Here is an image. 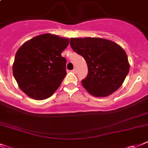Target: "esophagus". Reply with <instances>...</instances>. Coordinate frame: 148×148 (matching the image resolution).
<instances>
[{
    "mask_svg": "<svg viewBox=\"0 0 148 148\" xmlns=\"http://www.w3.org/2000/svg\"><path fill=\"white\" fill-rule=\"evenodd\" d=\"M72 71H73V72H74V73H76V72H77V69H76V68H74V69H73Z\"/></svg>",
    "mask_w": 148,
    "mask_h": 148,
    "instance_id": "34e87169",
    "label": "esophagus"
}]
</instances>
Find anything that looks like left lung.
Instances as JSON below:
<instances>
[{"label":"left lung","mask_w":148,"mask_h":148,"mask_svg":"<svg viewBox=\"0 0 148 148\" xmlns=\"http://www.w3.org/2000/svg\"><path fill=\"white\" fill-rule=\"evenodd\" d=\"M70 45L85 59L88 74L83 87L96 97L110 95L121 86L130 65L124 49L112 41L101 38H71Z\"/></svg>","instance_id":"8db88e82"}]
</instances>
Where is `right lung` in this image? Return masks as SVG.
Returning <instances> with one entry per match:
<instances>
[{
	"label": "right lung",
	"instance_id": "add662e5",
	"mask_svg": "<svg viewBox=\"0 0 148 148\" xmlns=\"http://www.w3.org/2000/svg\"><path fill=\"white\" fill-rule=\"evenodd\" d=\"M69 44V38L45 33L19 47L12 72L19 88L27 95L44 100L60 87L66 75V59L61 53Z\"/></svg>",
	"mask_w": 148,
	"mask_h": 148
}]
</instances>
